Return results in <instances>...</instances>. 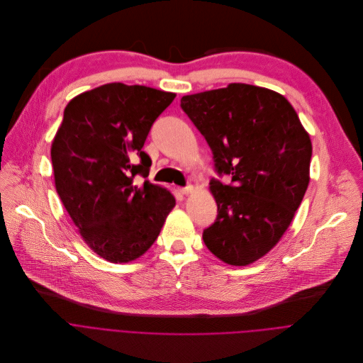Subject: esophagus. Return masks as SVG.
<instances>
[{
  "mask_svg": "<svg viewBox=\"0 0 363 363\" xmlns=\"http://www.w3.org/2000/svg\"><path fill=\"white\" fill-rule=\"evenodd\" d=\"M193 190H194L193 186H186V187H182V189H180V193H182V194H190V193H193Z\"/></svg>",
  "mask_w": 363,
  "mask_h": 363,
  "instance_id": "1",
  "label": "esophagus"
}]
</instances>
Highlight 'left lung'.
Listing matches in <instances>:
<instances>
[{"instance_id": "obj_1", "label": "left lung", "mask_w": 363, "mask_h": 363, "mask_svg": "<svg viewBox=\"0 0 363 363\" xmlns=\"http://www.w3.org/2000/svg\"><path fill=\"white\" fill-rule=\"evenodd\" d=\"M182 110L206 138L219 177L207 249L233 266L264 256L291 225L309 184L312 143L283 96L243 83L183 96Z\"/></svg>"}]
</instances>
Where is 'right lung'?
<instances>
[{
	"mask_svg": "<svg viewBox=\"0 0 363 363\" xmlns=\"http://www.w3.org/2000/svg\"><path fill=\"white\" fill-rule=\"evenodd\" d=\"M174 93L110 83L72 99L51 146L57 193L91 250L127 263L156 242L173 194L147 180L143 152L156 118ZM145 182L138 186L133 177Z\"/></svg>",
	"mask_w": 363,
	"mask_h": 363,
	"instance_id": "1",
	"label": "right lung"
}]
</instances>
